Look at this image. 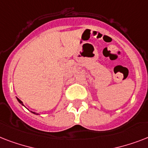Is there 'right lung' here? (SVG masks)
Here are the masks:
<instances>
[{"instance_id": "add662e5", "label": "right lung", "mask_w": 148, "mask_h": 148, "mask_svg": "<svg viewBox=\"0 0 148 148\" xmlns=\"http://www.w3.org/2000/svg\"><path fill=\"white\" fill-rule=\"evenodd\" d=\"M17 101H18V102H19V103H21V104H22V105H23V106H24V104H23V102H22V101H21V100H20L19 98H17ZM31 112H32V111H31ZM32 113H33V114H37V115L38 114V113H35V112H32Z\"/></svg>"}]
</instances>
